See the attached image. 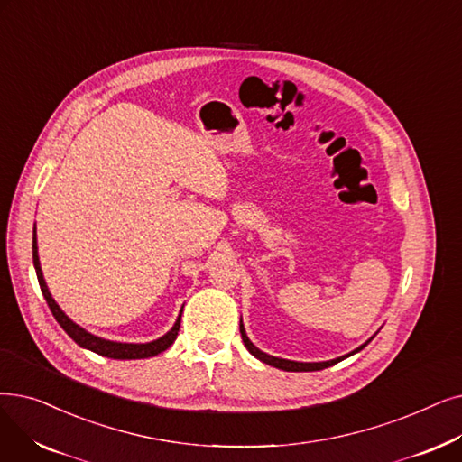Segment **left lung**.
<instances>
[{
	"instance_id": "1",
	"label": "left lung",
	"mask_w": 462,
	"mask_h": 462,
	"mask_svg": "<svg viewBox=\"0 0 462 462\" xmlns=\"http://www.w3.org/2000/svg\"><path fill=\"white\" fill-rule=\"evenodd\" d=\"M239 332H242V339H244V344H245L247 351H249L254 358L263 360L264 365H270V366H273V368L285 370V372H315V370H323V368L334 366L336 363H339V360H344V358H347V356H351V355L358 353L360 349H365V347L372 342V339L375 337V334H374V336L368 339L366 344H363V346L356 347L355 351H351V353H347V355H344V356H337V358H332V360H323V363H298V360L279 358V356H272V355H268V353H264V351H260V349L251 342V339H249V336H247V332H245V328H244V323H242V320H239Z\"/></svg>"
}]
</instances>
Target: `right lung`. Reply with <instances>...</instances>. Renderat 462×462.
Listing matches in <instances>:
<instances>
[{
  "instance_id": "add662e5",
  "label": "right lung",
  "mask_w": 462,
  "mask_h": 462,
  "mask_svg": "<svg viewBox=\"0 0 462 462\" xmlns=\"http://www.w3.org/2000/svg\"><path fill=\"white\" fill-rule=\"evenodd\" d=\"M32 253H33V268H35V273H37V281H39V287H42V292L47 300V304L54 315V319L58 320V325L62 327L66 330V334L73 339V342L77 346H81L83 349H88L92 353H97L102 356H107V358H116V360H135V358H149V356H154L158 353L166 351L177 337V332H179V327H181V313H183V308L181 311H179V317L175 320V325L164 334L160 336L158 339H152V342H147V344H126V342H113V339H106V337H99L88 330H85L83 327H79L77 323H73V320L62 311V308H60L56 304V300L52 298L47 283H45V277H43V272H42V264H39V253H37V234H35V228H33V242H32Z\"/></svg>"
}]
</instances>
